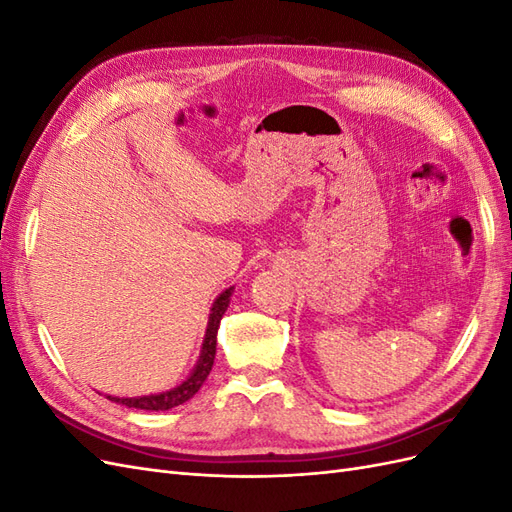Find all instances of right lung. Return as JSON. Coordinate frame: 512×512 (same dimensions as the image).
<instances>
[{
  "label": "right lung",
  "instance_id": "obj_1",
  "mask_svg": "<svg viewBox=\"0 0 512 512\" xmlns=\"http://www.w3.org/2000/svg\"><path fill=\"white\" fill-rule=\"evenodd\" d=\"M235 292V286L226 288L224 292L218 294V299L213 301L211 305V314H209V322H207V331H205V339L203 346H200V354L198 361L194 365V369L190 371V376L185 378L181 384H177L175 389H168L162 393H151V395H141V397H115V395H106V399L115 401V404L128 406V408H136V410H151V412H164L170 408H177L185 401L192 399L203 382L207 380L209 371L213 367L215 361V346H218V329H220V320L224 316V312L230 305V297Z\"/></svg>",
  "mask_w": 512,
  "mask_h": 512
}]
</instances>
